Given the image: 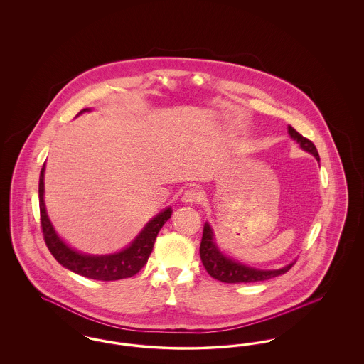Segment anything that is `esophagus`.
Listing matches in <instances>:
<instances>
[{
  "instance_id": "1",
  "label": "esophagus",
  "mask_w": 364,
  "mask_h": 364,
  "mask_svg": "<svg viewBox=\"0 0 364 364\" xmlns=\"http://www.w3.org/2000/svg\"><path fill=\"white\" fill-rule=\"evenodd\" d=\"M183 200L186 203H196V202H200L202 200V193L198 190H187L183 195Z\"/></svg>"
}]
</instances>
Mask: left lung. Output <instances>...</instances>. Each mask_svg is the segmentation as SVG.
<instances>
[{
	"mask_svg": "<svg viewBox=\"0 0 364 364\" xmlns=\"http://www.w3.org/2000/svg\"><path fill=\"white\" fill-rule=\"evenodd\" d=\"M288 132H289L291 138L296 140L303 150L311 153L312 156L319 161V154L316 151V147L310 139L300 135L291 125L288 127ZM199 254H200V259H202L205 269L208 270V274L218 281L226 282V284H240V282L245 284V282H258V281L270 279V278L277 277V276L287 273L294 264V263H291L278 270H259V269H254V267L242 264L236 260L229 259L228 257L223 255V252H220V250L217 248V245L214 242L213 230L208 223L203 228V236H202V242H200Z\"/></svg>",
	"mask_w": 364,
	"mask_h": 364,
	"instance_id": "left-lung-1",
	"label": "left lung"
}]
</instances>
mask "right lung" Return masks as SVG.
Wrapping results in <instances>:
<instances>
[{"instance_id":"obj_1","label":"right lung","mask_w":364,"mask_h":364,"mask_svg":"<svg viewBox=\"0 0 364 364\" xmlns=\"http://www.w3.org/2000/svg\"><path fill=\"white\" fill-rule=\"evenodd\" d=\"M87 110L90 109L80 110L79 114ZM43 177L45 164L39 176L41 226L45 242L55 260L76 274L100 281H116L132 277L139 273V270L147 263V259L153 251L159 229L171 218L172 208H165L153 220H150L143 228V230L139 233L138 237L120 252L110 255H85L72 250L57 236L45 208Z\"/></svg>"}]
</instances>
